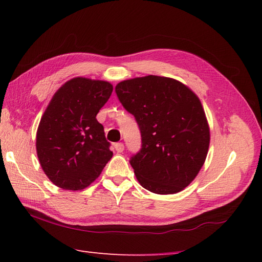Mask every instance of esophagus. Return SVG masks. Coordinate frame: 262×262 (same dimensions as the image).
<instances>
[{"mask_svg": "<svg viewBox=\"0 0 262 262\" xmlns=\"http://www.w3.org/2000/svg\"><path fill=\"white\" fill-rule=\"evenodd\" d=\"M114 149L117 152H122L124 150V145L122 142H116L114 143Z\"/></svg>", "mask_w": 262, "mask_h": 262, "instance_id": "obj_1", "label": "esophagus"}]
</instances>
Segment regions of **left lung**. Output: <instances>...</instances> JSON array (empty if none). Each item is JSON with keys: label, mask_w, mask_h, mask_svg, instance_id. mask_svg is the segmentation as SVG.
Returning a JSON list of instances; mask_svg holds the SVG:
<instances>
[{"label": "left lung", "mask_w": 262, "mask_h": 262, "mask_svg": "<svg viewBox=\"0 0 262 262\" xmlns=\"http://www.w3.org/2000/svg\"><path fill=\"white\" fill-rule=\"evenodd\" d=\"M122 106L135 116L141 148L130 164L143 188L172 194L194 180L209 148V126L199 98L174 79L147 76L115 87Z\"/></svg>", "instance_id": "obj_1"}]
</instances>
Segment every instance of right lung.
<instances>
[{
  "instance_id": "1",
  "label": "right lung",
  "mask_w": 262,
  "mask_h": 262,
  "mask_svg": "<svg viewBox=\"0 0 262 262\" xmlns=\"http://www.w3.org/2000/svg\"><path fill=\"white\" fill-rule=\"evenodd\" d=\"M112 92L110 82L74 78L53 96L37 130L36 148L42 170L58 188H87L113 156L96 119Z\"/></svg>"
}]
</instances>
